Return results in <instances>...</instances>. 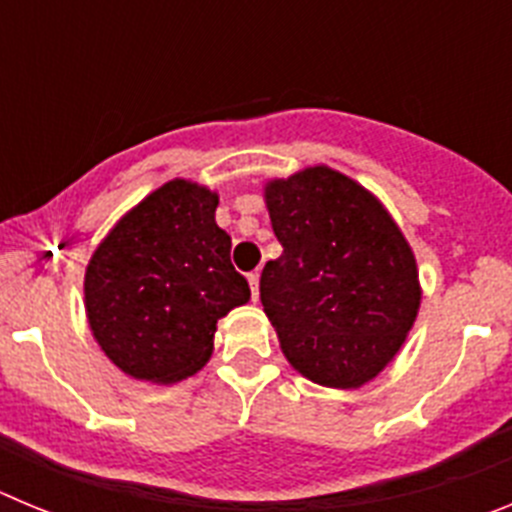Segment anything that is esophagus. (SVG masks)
I'll list each match as a JSON object with an SVG mask.
<instances>
[{
	"label": "esophagus",
	"mask_w": 512,
	"mask_h": 512,
	"mask_svg": "<svg viewBox=\"0 0 512 512\" xmlns=\"http://www.w3.org/2000/svg\"><path fill=\"white\" fill-rule=\"evenodd\" d=\"M248 284H251L253 300H259V271H251V274H248Z\"/></svg>",
	"instance_id": "1"
}]
</instances>
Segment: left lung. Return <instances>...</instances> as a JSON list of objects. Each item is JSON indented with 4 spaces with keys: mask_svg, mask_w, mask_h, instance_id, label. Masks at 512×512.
<instances>
[{
    "mask_svg": "<svg viewBox=\"0 0 512 512\" xmlns=\"http://www.w3.org/2000/svg\"><path fill=\"white\" fill-rule=\"evenodd\" d=\"M282 256L261 271V305L302 377L354 390L395 359L420 307L410 243L382 202L328 166L264 187Z\"/></svg>",
    "mask_w": 512,
    "mask_h": 512,
    "instance_id": "1",
    "label": "left lung"
}]
</instances>
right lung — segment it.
<instances>
[{
    "mask_svg": "<svg viewBox=\"0 0 512 512\" xmlns=\"http://www.w3.org/2000/svg\"><path fill=\"white\" fill-rule=\"evenodd\" d=\"M215 210V192L174 179L122 215L94 251L84 277L89 328L130 377L174 384L197 374L217 320L251 300Z\"/></svg>",
    "mask_w": 512,
    "mask_h": 512,
    "instance_id": "right-lung-1",
    "label": "right lung"
}]
</instances>
